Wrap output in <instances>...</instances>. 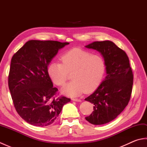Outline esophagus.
<instances>
[{
	"label": "esophagus",
	"mask_w": 147,
	"mask_h": 147,
	"mask_svg": "<svg viewBox=\"0 0 147 147\" xmlns=\"http://www.w3.org/2000/svg\"><path fill=\"white\" fill-rule=\"evenodd\" d=\"M72 100L75 101V102H81V101H82V100H81L79 99V98H72Z\"/></svg>",
	"instance_id": "obj_1"
}]
</instances>
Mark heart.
Listing matches in <instances>:
<instances>
[{
	"mask_svg": "<svg viewBox=\"0 0 147 147\" xmlns=\"http://www.w3.org/2000/svg\"><path fill=\"white\" fill-rule=\"evenodd\" d=\"M62 64L52 62L49 65L48 73L52 82L63 86L72 74L73 82L62 90L70 96H77L84 92L91 93L100 84L105 71V61L100 55L81 49H73L61 57Z\"/></svg>",
	"mask_w": 147,
	"mask_h": 147,
	"instance_id": "1",
	"label": "heart"
}]
</instances>
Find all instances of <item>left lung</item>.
<instances>
[{"label":"left lung","instance_id":"obj_1","mask_svg":"<svg viewBox=\"0 0 147 147\" xmlns=\"http://www.w3.org/2000/svg\"><path fill=\"white\" fill-rule=\"evenodd\" d=\"M98 51L104 57L107 76L95 91L85 100L94 105L85 117L90 123L101 125L114 120L129 103L133 74L126 52L111 41L94 42L85 46Z\"/></svg>","mask_w":147,"mask_h":147}]
</instances>
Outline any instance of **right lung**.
Returning <instances> with one entry per match:
<instances>
[{"mask_svg": "<svg viewBox=\"0 0 147 147\" xmlns=\"http://www.w3.org/2000/svg\"><path fill=\"white\" fill-rule=\"evenodd\" d=\"M69 44L57 41L29 40L12 56L9 88L18 114L28 123L47 126L54 123L70 98H55L48 65L59 49Z\"/></svg>", "mask_w": 147, "mask_h": 147, "instance_id": "add662e5", "label": "right lung"}]
</instances>
